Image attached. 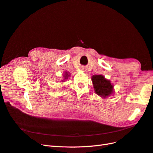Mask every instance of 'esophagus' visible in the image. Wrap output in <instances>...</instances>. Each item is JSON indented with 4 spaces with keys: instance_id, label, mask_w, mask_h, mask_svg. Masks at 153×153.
Instances as JSON below:
<instances>
[{
    "instance_id": "1",
    "label": "esophagus",
    "mask_w": 153,
    "mask_h": 153,
    "mask_svg": "<svg viewBox=\"0 0 153 153\" xmlns=\"http://www.w3.org/2000/svg\"><path fill=\"white\" fill-rule=\"evenodd\" d=\"M82 70H83L84 71H85V68H82Z\"/></svg>"
}]
</instances>
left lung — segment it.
Returning a JSON list of instances; mask_svg holds the SVG:
<instances>
[{"label":"left lung","instance_id":"1","mask_svg":"<svg viewBox=\"0 0 153 153\" xmlns=\"http://www.w3.org/2000/svg\"><path fill=\"white\" fill-rule=\"evenodd\" d=\"M95 93L102 98H106L113 93V85L102 75H94L91 78Z\"/></svg>","mask_w":153,"mask_h":153}]
</instances>
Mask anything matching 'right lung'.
<instances>
[{"label":"right lung","mask_w":153,"mask_h":153,"mask_svg":"<svg viewBox=\"0 0 153 153\" xmlns=\"http://www.w3.org/2000/svg\"><path fill=\"white\" fill-rule=\"evenodd\" d=\"M64 75V78L63 80H62V82H64L66 79H68V77L70 76V74H69V73L65 71V73H64V75Z\"/></svg>","instance_id":"1"}]
</instances>
